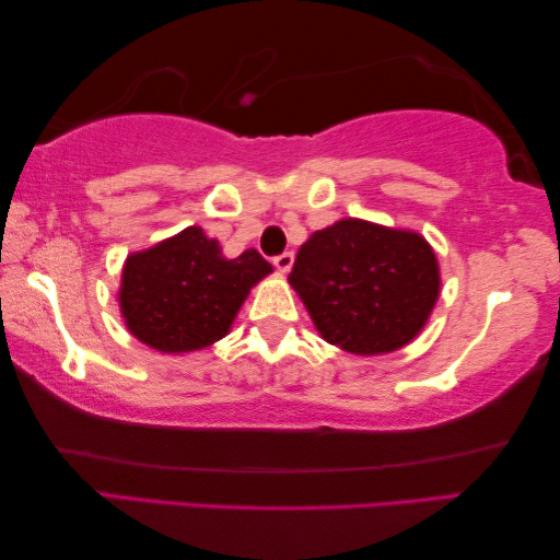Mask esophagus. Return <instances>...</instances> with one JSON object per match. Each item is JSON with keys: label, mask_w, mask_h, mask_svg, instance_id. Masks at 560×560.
<instances>
[{"label": "esophagus", "mask_w": 560, "mask_h": 560, "mask_svg": "<svg viewBox=\"0 0 560 560\" xmlns=\"http://www.w3.org/2000/svg\"><path fill=\"white\" fill-rule=\"evenodd\" d=\"M292 262H295V255H292V253H280V255H275V258H272V265L280 272H288L292 268Z\"/></svg>", "instance_id": "esophagus-1"}]
</instances>
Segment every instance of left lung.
Here are the masks:
<instances>
[{
	"mask_svg": "<svg viewBox=\"0 0 560 560\" xmlns=\"http://www.w3.org/2000/svg\"><path fill=\"white\" fill-rule=\"evenodd\" d=\"M290 285L329 345L382 354L424 327L439 295V265L417 233L347 218L300 247Z\"/></svg>",
	"mask_w": 560,
	"mask_h": 560,
	"instance_id": "left-lung-1",
	"label": "left lung"
}]
</instances>
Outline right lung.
Masks as SVG:
<instances>
[{
    "mask_svg": "<svg viewBox=\"0 0 560 560\" xmlns=\"http://www.w3.org/2000/svg\"><path fill=\"white\" fill-rule=\"evenodd\" d=\"M272 270L258 250L225 260L200 228L126 260L121 313L143 345L161 352H194L220 340L247 292Z\"/></svg>",
    "mask_w": 560,
    "mask_h": 560,
    "instance_id": "1",
    "label": "right lung"
}]
</instances>
